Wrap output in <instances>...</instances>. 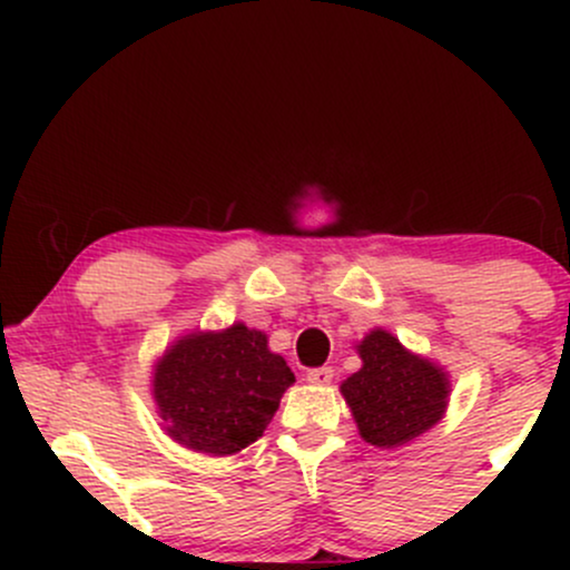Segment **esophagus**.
Masks as SVG:
<instances>
[{
  "mask_svg": "<svg viewBox=\"0 0 570 570\" xmlns=\"http://www.w3.org/2000/svg\"><path fill=\"white\" fill-rule=\"evenodd\" d=\"M307 383H313V385H326V383H332V377H335V370L332 367H313V370H307Z\"/></svg>",
  "mask_w": 570,
  "mask_h": 570,
  "instance_id": "1",
  "label": "esophagus"
}]
</instances>
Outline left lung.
<instances>
[{"instance_id":"8db88e82","label":"left lung","mask_w":570,"mask_h":570,"mask_svg":"<svg viewBox=\"0 0 570 570\" xmlns=\"http://www.w3.org/2000/svg\"><path fill=\"white\" fill-rule=\"evenodd\" d=\"M362 370L340 385L356 417L358 434L375 448H396L442 417L448 377L440 367L412 356L389 332L375 330L358 345Z\"/></svg>"}]
</instances>
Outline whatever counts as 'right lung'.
<instances>
[{
  "label": "right lung",
  "instance_id": "add662e5",
  "mask_svg": "<svg viewBox=\"0 0 570 570\" xmlns=\"http://www.w3.org/2000/svg\"><path fill=\"white\" fill-rule=\"evenodd\" d=\"M294 383L263 332L233 324L187 335L155 370V402L168 434L187 448L233 455L257 442Z\"/></svg>",
  "mask_w": 570,
  "mask_h": 570
}]
</instances>
